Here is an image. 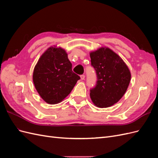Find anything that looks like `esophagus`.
Returning a JSON list of instances; mask_svg holds the SVG:
<instances>
[{
	"instance_id": "obj_1",
	"label": "esophagus",
	"mask_w": 158,
	"mask_h": 158,
	"mask_svg": "<svg viewBox=\"0 0 158 158\" xmlns=\"http://www.w3.org/2000/svg\"><path fill=\"white\" fill-rule=\"evenodd\" d=\"M80 78H81V80H84L85 79V76H84V74L81 75V76H80Z\"/></svg>"
}]
</instances>
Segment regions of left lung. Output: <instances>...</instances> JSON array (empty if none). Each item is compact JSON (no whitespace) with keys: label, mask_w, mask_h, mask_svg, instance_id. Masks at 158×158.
Listing matches in <instances>:
<instances>
[{"label":"left lung","mask_w":158,"mask_h":158,"mask_svg":"<svg viewBox=\"0 0 158 158\" xmlns=\"http://www.w3.org/2000/svg\"><path fill=\"white\" fill-rule=\"evenodd\" d=\"M89 55L98 78L96 85L90 89L91 99L98 107H111L125 94L131 78L130 70L121 56L109 47H100Z\"/></svg>","instance_id":"8db88e82"}]
</instances>
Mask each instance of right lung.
Here are the masks:
<instances>
[{"label": "right lung", "instance_id": "obj_1", "mask_svg": "<svg viewBox=\"0 0 158 158\" xmlns=\"http://www.w3.org/2000/svg\"><path fill=\"white\" fill-rule=\"evenodd\" d=\"M80 76L72 70L66 51L50 47L38 60L33 73V82L41 98L49 104H56L67 97Z\"/></svg>", "mask_w": 158, "mask_h": 158}]
</instances>
